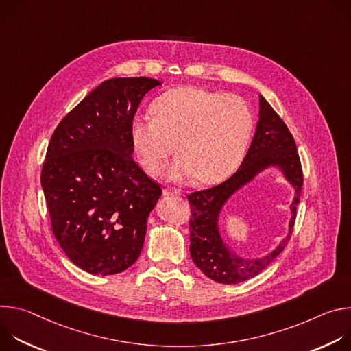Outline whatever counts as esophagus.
Returning <instances> with one entry per match:
<instances>
[{"instance_id":"1","label":"esophagus","mask_w":351,"mask_h":351,"mask_svg":"<svg viewBox=\"0 0 351 351\" xmlns=\"http://www.w3.org/2000/svg\"><path fill=\"white\" fill-rule=\"evenodd\" d=\"M164 195H175V197H179V195H180V191L176 190V189H164Z\"/></svg>"}]
</instances>
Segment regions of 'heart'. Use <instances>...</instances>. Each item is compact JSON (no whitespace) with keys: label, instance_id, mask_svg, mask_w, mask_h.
Returning a JSON list of instances; mask_svg holds the SVG:
<instances>
[{"label":"heart","instance_id":"heart-1","mask_svg":"<svg viewBox=\"0 0 351 351\" xmlns=\"http://www.w3.org/2000/svg\"><path fill=\"white\" fill-rule=\"evenodd\" d=\"M153 117L137 115L130 143L141 168L157 175L173 152L179 154L168 178L193 176L211 184L228 178L241 162L253 132V115L241 98L198 86H179L161 94Z\"/></svg>","mask_w":351,"mask_h":351}]
</instances>
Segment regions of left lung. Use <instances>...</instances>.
Returning <instances> with one entry per match:
<instances>
[{
  "mask_svg": "<svg viewBox=\"0 0 351 351\" xmlns=\"http://www.w3.org/2000/svg\"><path fill=\"white\" fill-rule=\"evenodd\" d=\"M258 98L260 111L256 133L236 173L215 187L194 191L187 197L191 204V260L204 275L223 285H236L257 276L282 253L293 230L295 206L303 186L302 164L291 133L267 99L261 94ZM268 169H278L293 187L288 233L269 254L260 258H241L224 243L220 233V215L236 192Z\"/></svg>",
  "mask_w": 351,
  "mask_h": 351,
  "instance_id": "obj_1",
  "label": "left lung"
}]
</instances>
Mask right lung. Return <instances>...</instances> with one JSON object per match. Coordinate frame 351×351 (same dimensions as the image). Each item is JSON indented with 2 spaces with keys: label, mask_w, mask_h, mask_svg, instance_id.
Segmentation results:
<instances>
[{
  "label": "right lung",
  "mask_w": 351,
  "mask_h": 351,
  "mask_svg": "<svg viewBox=\"0 0 351 351\" xmlns=\"http://www.w3.org/2000/svg\"><path fill=\"white\" fill-rule=\"evenodd\" d=\"M161 83L114 77L87 94L49 140L41 187L64 253L93 275L136 263L147 218L162 194L133 160L130 123L145 93Z\"/></svg>",
  "instance_id": "1"
}]
</instances>
